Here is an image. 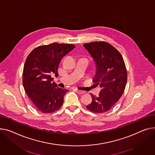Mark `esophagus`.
I'll use <instances>...</instances> for the list:
<instances>
[{
	"label": "esophagus",
	"mask_w": 155,
	"mask_h": 155,
	"mask_svg": "<svg viewBox=\"0 0 155 155\" xmlns=\"http://www.w3.org/2000/svg\"><path fill=\"white\" fill-rule=\"evenodd\" d=\"M75 91H76V92H77L78 94H83L84 93V91H82V90H78V89H74Z\"/></svg>",
	"instance_id": "esophagus-1"
}]
</instances>
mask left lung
<instances>
[{"instance_id": "obj_1", "label": "left lung", "mask_w": 155, "mask_h": 155, "mask_svg": "<svg viewBox=\"0 0 155 155\" xmlns=\"http://www.w3.org/2000/svg\"><path fill=\"white\" fill-rule=\"evenodd\" d=\"M95 64V75L93 81L101 88L98 97L91 94L92 101L87 108L94 113L110 110L122 96L127 81V71L119 51L105 42L85 44Z\"/></svg>"}]
</instances>
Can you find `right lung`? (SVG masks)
I'll use <instances>...</instances> for the list:
<instances>
[{"label":"right lung","mask_w":155,"mask_h":155,"mask_svg":"<svg viewBox=\"0 0 155 155\" xmlns=\"http://www.w3.org/2000/svg\"><path fill=\"white\" fill-rule=\"evenodd\" d=\"M75 47L71 44L54 43L35 48L27 57L23 70V85L41 112L52 113L62 105L68 90L58 87L51 75L58 76L61 59Z\"/></svg>","instance_id":"1"}]
</instances>
